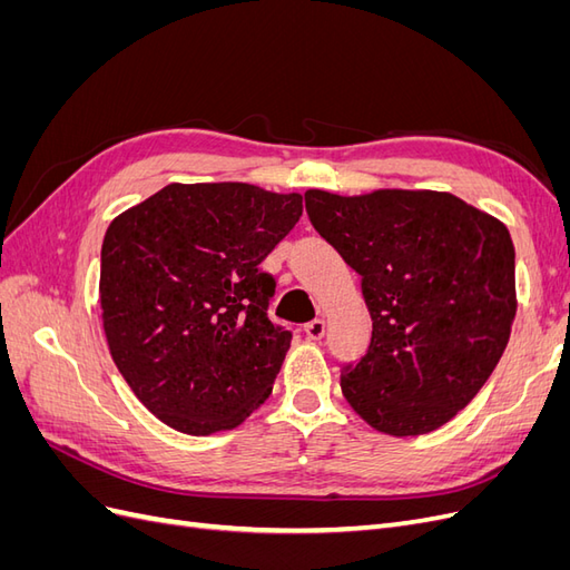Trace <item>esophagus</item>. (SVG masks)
I'll return each instance as SVG.
<instances>
[{
    "mask_svg": "<svg viewBox=\"0 0 570 570\" xmlns=\"http://www.w3.org/2000/svg\"><path fill=\"white\" fill-rule=\"evenodd\" d=\"M304 333H306L308 340H321V337L325 335V321H323V318L308 321V323L304 325Z\"/></svg>",
    "mask_w": 570,
    "mask_h": 570,
    "instance_id": "34e87169",
    "label": "esophagus"
}]
</instances>
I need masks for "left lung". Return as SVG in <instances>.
Listing matches in <instances>:
<instances>
[{
    "label": "left lung",
    "mask_w": 570,
    "mask_h": 570,
    "mask_svg": "<svg viewBox=\"0 0 570 570\" xmlns=\"http://www.w3.org/2000/svg\"><path fill=\"white\" fill-rule=\"evenodd\" d=\"M318 235L361 275L368 352L342 368L344 400L371 428L409 438L469 404L502 358L515 318L507 226L450 193L306 189Z\"/></svg>",
    "instance_id": "1"
}]
</instances>
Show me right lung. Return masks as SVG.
I'll return each instance as SVG.
<instances>
[{
	"label": "right lung",
	"mask_w": 570,
	"mask_h": 570,
	"mask_svg": "<svg viewBox=\"0 0 570 570\" xmlns=\"http://www.w3.org/2000/svg\"><path fill=\"white\" fill-rule=\"evenodd\" d=\"M302 195L247 183H170L111 220L99 304L116 368L185 435L233 430L273 390L292 333L271 323L264 258Z\"/></svg>",
	"instance_id": "obj_1"
}]
</instances>
